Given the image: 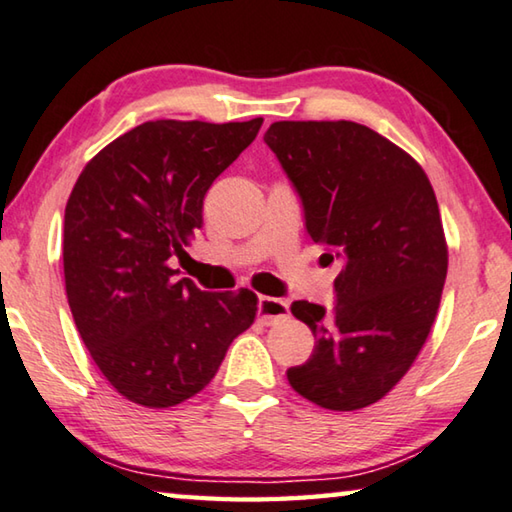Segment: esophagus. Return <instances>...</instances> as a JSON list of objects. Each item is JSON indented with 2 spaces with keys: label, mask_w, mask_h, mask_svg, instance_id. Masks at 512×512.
<instances>
[{
  "label": "esophagus",
  "mask_w": 512,
  "mask_h": 512,
  "mask_svg": "<svg viewBox=\"0 0 512 512\" xmlns=\"http://www.w3.org/2000/svg\"><path fill=\"white\" fill-rule=\"evenodd\" d=\"M284 318H289V302L287 300L268 298V296L259 298V320H262V325H275Z\"/></svg>",
  "instance_id": "obj_1"
}]
</instances>
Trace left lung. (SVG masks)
<instances>
[{
	"label": "left lung",
	"mask_w": 512,
	"mask_h": 512,
	"mask_svg": "<svg viewBox=\"0 0 512 512\" xmlns=\"http://www.w3.org/2000/svg\"><path fill=\"white\" fill-rule=\"evenodd\" d=\"M305 205L307 232L341 259L332 314L298 300L316 350L289 368L293 391L329 411L381 400L418 357L447 277V239L427 173L354 121H275L264 135Z\"/></svg>",
	"instance_id": "obj_1"
}]
</instances>
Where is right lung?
Segmentation results:
<instances>
[{"label": "right lung", "mask_w": 512, "mask_h": 512, "mask_svg": "<svg viewBox=\"0 0 512 512\" xmlns=\"http://www.w3.org/2000/svg\"><path fill=\"white\" fill-rule=\"evenodd\" d=\"M262 121H144L94 155L69 194L63 271L76 329L110 386L146 409L201 393L255 323L253 291H201L169 259L185 255L207 189Z\"/></svg>", "instance_id": "obj_1"}]
</instances>
